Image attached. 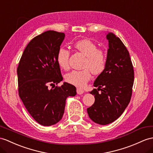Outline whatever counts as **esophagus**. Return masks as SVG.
Here are the masks:
<instances>
[{
    "label": "esophagus",
    "mask_w": 153,
    "mask_h": 153,
    "mask_svg": "<svg viewBox=\"0 0 153 153\" xmlns=\"http://www.w3.org/2000/svg\"><path fill=\"white\" fill-rule=\"evenodd\" d=\"M76 92H77V94H79V95H82V94H84V91L83 89L78 88H76Z\"/></svg>",
    "instance_id": "34e87169"
}]
</instances>
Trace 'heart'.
<instances>
[{
  "label": "heart",
  "mask_w": 153,
  "mask_h": 153,
  "mask_svg": "<svg viewBox=\"0 0 153 153\" xmlns=\"http://www.w3.org/2000/svg\"><path fill=\"white\" fill-rule=\"evenodd\" d=\"M74 48L85 56L83 63V70L72 71L65 74L67 82L77 87H83L91 79V72L99 75L105 71L107 58L106 54L98 49L97 45L91 40L84 39L78 41L74 44ZM70 53L65 48H59L56 54V61L59 68L67 70L69 69Z\"/></svg>",
  "instance_id": "1"
}]
</instances>
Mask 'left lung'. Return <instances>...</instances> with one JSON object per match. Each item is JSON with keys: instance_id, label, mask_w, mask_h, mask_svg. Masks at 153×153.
Instances as JSON below:
<instances>
[{"instance_id": "1", "label": "left lung", "mask_w": 153, "mask_h": 153, "mask_svg": "<svg viewBox=\"0 0 153 153\" xmlns=\"http://www.w3.org/2000/svg\"><path fill=\"white\" fill-rule=\"evenodd\" d=\"M106 39V66L94 82V86L97 89L90 94L94 95L95 102L87 109L89 118L102 125L114 122L123 113L131 99L134 79L132 61L125 45L111 32L107 33Z\"/></svg>"}]
</instances>
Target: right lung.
Masks as SVG:
<instances>
[{
  "label": "right lung",
  "mask_w": 153,
  "mask_h": 153,
  "mask_svg": "<svg viewBox=\"0 0 153 153\" xmlns=\"http://www.w3.org/2000/svg\"><path fill=\"white\" fill-rule=\"evenodd\" d=\"M65 33L46 31L33 38L23 52L17 69L19 95L24 105L39 124L51 126L62 120L65 100L76 95L73 85L64 82L56 61Z\"/></svg>",
  "instance_id": "obj_1"
}]
</instances>
